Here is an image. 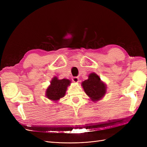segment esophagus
Segmentation results:
<instances>
[{
    "label": "esophagus",
    "mask_w": 147,
    "mask_h": 147,
    "mask_svg": "<svg viewBox=\"0 0 147 147\" xmlns=\"http://www.w3.org/2000/svg\"><path fill=\"white\" fill-rule=\"evenodd\" d=\"M72 80L75 83H78L79 82V78L78 77H74L72 78Z\"/></svg>",
    "instance_id": "esophagus-1"
}]
</instances>
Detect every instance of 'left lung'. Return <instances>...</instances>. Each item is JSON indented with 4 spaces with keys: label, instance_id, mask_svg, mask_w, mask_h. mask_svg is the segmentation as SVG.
Segmentation results:
<instances>
[{
    "label": "left lung",
    "instance_id": "obj_1",
    "mask_svg": "<svg viewBox=\"0 0 147 147\" xmlns=\"http://www.w3.org/2000/svg\"><path fill=\"white\" fill-rule=\"evenodd\" d=\"M82 86L84 91L92 102L100 100L107 92L106 84L101 80L98 75L94 72L88 75V78L82 83Z\"/></svg>",
    "mask_w": 147,
    "mask_h": 147
}]
</instances>
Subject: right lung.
<instances>
[{
	"label": "right lung",
	"instance_id": "right-lung-1",
	"mask_svg": "<svg viewBox=\"0 0 147 147\" xmlns=\"http://www.w3.org/2000/svg\"><path fill=\"white\" fill-rule=\"evenodd\" d=\"M71 81L68 79L59 80L56 77H53L46 90V97L52 101L57 102L65 96L67 89Z\"/></svg>",
	"mask_w": 147,
	"mask_h": 147
}]
</instances>
